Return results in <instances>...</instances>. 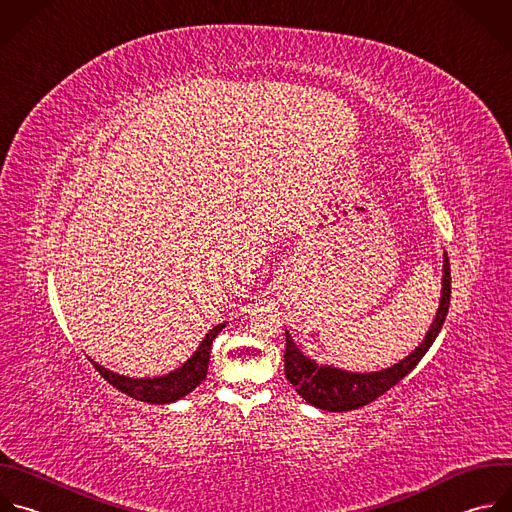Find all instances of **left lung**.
Instances as JSON below:
<instances>
[{
    "label": "left lung",
    "mask_w": 512,
    "mask_h": 512,
    "mask_svg": "<svg viewBox=\"0 0 512 512\" xmlns=\"http://www.w3.org/2000/svg\"><path fill=\"white\" fill-rule=\"evenodd\" d=\"M450 260L444 252V276H442V296L436 319L426 333L422 345L416 347L399 363L373 371V373H351L345 369H337L331 365H319L317 361L302 355V351L294 345L286 331V349H284V375L296 387L298 395L304 397L311 405L327 412H349L363 407L389 391L395 383H399L410 373L422 357L428 353L432 343L436 341L442 325L446 321L450 309Z\"/></svg>",
    "instance_id": "8db88e82"
}]
</instances>
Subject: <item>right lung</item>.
I'll list each match as a JSON object with an SVG mask.
<instances>
[{"label": "right lung", "mask_w": 512, "mask_h": 512, "mask_svg": "<svg viewBox=\"0 0 512 512\" xmlns=\"http://www.w3.org/2000/svg\"><path fill=\"white\" fill-rule=\"evenodd\" d=\"M226 327V323L214 327L203 341L199 343L197 351L175 371L163 375V377H143V379H133V377H125L119 373H113L109 369H105L102 365L94 363L90 359V363L94 365V369L105 377L113 387H117L119 391L139 399V401H147V403H171L181 399L183 395L191 393L203 379L208 375V365H210V351H212V343L218 337V333Z\"/></svg>", "instance_id": "1"}]
</instances>
